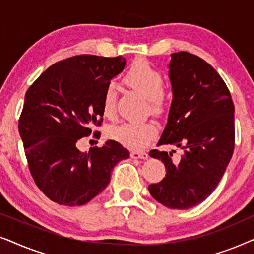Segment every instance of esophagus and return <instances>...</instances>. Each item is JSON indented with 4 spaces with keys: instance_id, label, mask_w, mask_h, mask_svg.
Returning <instances> with one entry per match:
<instances>
[{
    "instance_id": "34e87169",
    "label": "esophagus",
    "mask_w": 254,
    "mask_h": 254,
    "mask_svg": "<svg viewBox=\"0 0 254 254\" xmlns=\"http://www.w3.org/2000/svg\"><path fill=\"white\" fill-rule=\"evenodd\" d=\"M130 157L131 158H140V159H147L148 158V154L144 151H136L133 150L130 151Z\"/></svg>"
}]
</instances>
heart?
Returning a JSON list of instances; mask_svg holds the SVG:
<instances>
[{"label": "heart", "mask_w": 254, "mask_h": 254, "mask_svg": "<svg viewBox=\"0 0 254 254\" xmlns=\"http://www.w3.org/2000/svg\"><path fill=\"white\" fill-rule=\"evenodd\" d=\"M125 82L130 88L142 93L149 102L152 112H159L164 104L162 74L145 60H136L125 75ZM103 112L107 118L116 116V89L107 85L103 95ZM157 126L147 123H125L113 128L111 135L121 144L130 149H143L151 143L157 135Z\"/></svg>", "instance_id": "heart-1"}]
</instances>
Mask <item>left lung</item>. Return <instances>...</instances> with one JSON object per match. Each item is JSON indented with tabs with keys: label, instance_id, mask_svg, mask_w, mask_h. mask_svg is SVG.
I'll use <instances>...</instances> for the list:
<instances>
[{
	"label": "left lung",
	"instance_id": "obj_1",
	"mask_svg": "<svg viewBox=\"0 0 254 254\" xmlns=\"http://www.w3.org/2000/svg\"><path fill=\"white\" fill-rule=\"evenodd\" d=\"M169 78L172 102L157 145L172 144L184 152L178 162L173 161L172 152H149L166 170L162 182L149 185V192L165 207L189 209L213 193L230 162L235 106L221 76L196 55L171 54Z\"/></svg>",
	"mask_w": 254,
	"mask_h": 254
}]
</instances>
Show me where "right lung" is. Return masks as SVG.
<instances>
[{
  "mask_svg": "<svg viewBox=\"0 0 254 254\" xmlns=\"http://www.w3.org/2000/svg\"><path fill=\"white\" fill-rule=\"evenodd\" d=\"M126 59L77 55L59 61L25 93L18 130L37 186L52 201L82 206L109 185L111 172L129 151L109 140L82 152V137L103 121V95Z\"/></svg>",
  "mask_w": 254,
  "mask_h": 254,
  "instance_id": "right-lung-1",
  "label": "right lung"
}]
</instances>
